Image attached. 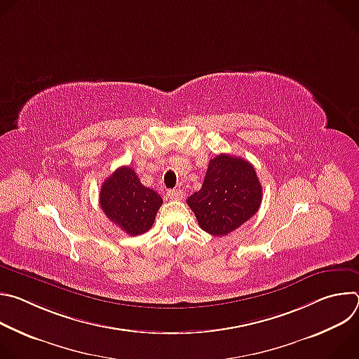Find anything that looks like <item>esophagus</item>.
Instances as JSON below:
<instances>
[{"mask_svg":"<svg viewBox=\"0 0 359 359\" xmlns=\"http://www.w3.org/2000/svg\"><path fill=\"white\" fill-rule=\"evenodd\" d=\"M168 196H169L172 200H182L183 196H184V193H183V190H180V189H173V190H168Z\"/></svg>","mask_w":359,"mask_h":359,"instance_id":"obj_1","label":"esophagus"}]
</instances>
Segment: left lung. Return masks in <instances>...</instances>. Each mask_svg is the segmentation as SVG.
I'll use <instances>...</instances> for the list:
<instances>
[{
	"instance_id": "8db88e82",
	"label": "left lung",
	"mask_w": 359,
	"mask_h": 359,
	"mask_svg": "<svg viewBox=\"0 0 359 359\" xmlns=\"http://www.w3.org/2000/svg\"><path fill=\"white\" fill-rule=\"evenodd\" d=\"M263 189L255 169L247 161L222 155L209 162L206 177L187 204L201 230L227 236L260 209Z\"/></svg>"
}]
</instances>
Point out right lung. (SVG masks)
I'll use <instances>...</instances> for the list:
<instances>
[{"instance_id":"obj_1","label":"right lung","mask_w":359,"mask_h":359,"mask_svg":"<svg viewBox=\"0 0 359 359\" xmlns=\"http://www.w3.org/2000/svg\"><path fill=\"white\" fill-rule=\"evenodd\" d=\"M99 203L112 223L129 236H139L155 223L163 200L140 183L132 168L122 166L102 184Z\"/></svg>"}]
</instances>
